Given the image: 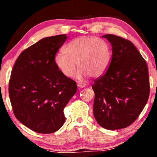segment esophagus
I'll list each match as a JSON object with an SVG mask.
<instances>
[{
	"mask_svg": "<svg viewBox=\"0 0 157 157\" xmlns=\"http://www.w3.org/2000/svg\"><path fill=\"white\" fill-rule=\"evenodd\" d=\"M86 85V84L85 83H83V82H79V83L78 84V86L79 87V88H84Z\"/></svg>",
	"mask_w": 157,
	"mask_h": 157,
	"instance_id": "obj_1",
	"label": "esophagus"
}]
</instances>
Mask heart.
I'll return each mask as SVG.
<instances>
[{"label":"heart","instance_id":"heart-1","mask_svg":"<svg viewBox=\"0 0 157 157\" xmlns=\"http://www.w3.org/2000/svg\"><path fill=\"white\" fill-rule=\"evenodd\" d=\"M109 45L96 37L81 36L68 42L63 52L55 55L54 62L58 71L66 78H72L76 66L78 71L75 78L83 79L88 75L98 78L108 69L111 62Z\"/></svg>","mask_w":157,"mask_h":157}]
</instances>
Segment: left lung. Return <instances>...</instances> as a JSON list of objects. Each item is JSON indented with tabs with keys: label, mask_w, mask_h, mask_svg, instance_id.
Returning a JSON list of instances; mask_svg holds the SVG:
<instances>
[{
	"label": "left lung",
	"mask_w": 157,
	"mask_h": 157,
	"mask_svg": "<svg viewBox=\"0 0 157 157\" xmlns=\"http://www.w3.org/2000/svg\"><path fill=\"white\" fill-rule=\"evenodd\" d=\"M112 57L104 75L94 80V115L103 128L128 127L141 113L150 94L148 69L145 59L131 41L105 34Z\"/></svg>",
	"instance_id": "1"
}]
</instances>
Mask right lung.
<instances>
[{
	"instance_id": "right-lung-1",
	"label": "right lung",
	"mask_w": 157,
	"mask_h": 157,
	"mask_svg": "<svg viewBox=\"0 0 157 157\" xmlns=\"http://www.w3.org/2000/svg\"><path fill=\"white\" fill-rule=\"evenodd\" d=\"M67 37L60 34L41 39L21 53L12 69L9 95L14 116L36 133L50 134L63 126V109L78 89L54 62Z\"/></svg>"
}]
</instances>
